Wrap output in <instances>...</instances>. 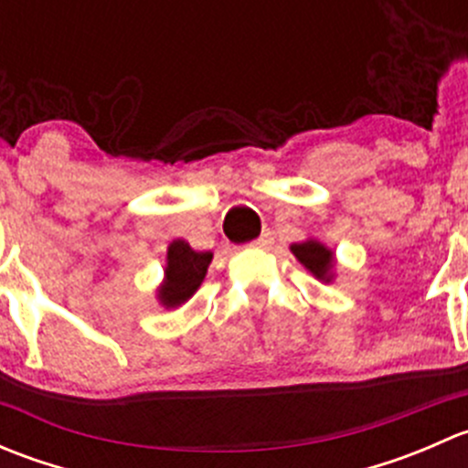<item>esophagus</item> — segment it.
Returning <instances> with one entry per match:
<instances>
[{
    "label": "esophagus",
    "mask_w": 468,
    "mask_h": 468,
    "mask_svg": "<svg viewBox=\"0 0 468 468\" xmlns=\"http://www.w3.org/2000/svg\"><path fill=\"white\" fill-rule=\"evenodd\" d=\"M271 242H273L271 233H262L261 238H258L256 242H253V247H258V249H267V247H271Z\"/></svg>",
    "instance_id": "esophagus-1"
}]
</instances>
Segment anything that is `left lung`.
I'll return each mask as SVG.
<instances>
[{"label": "left lung", "instance_id": "left-lung-1", "mask_svg": "<svg viewBox=\"0 0 468 468\" xmlns=\"http://www.w3.org/2000/svg\"><path fill=\"white\" fill-rule=\"evenodd\" d=\"M290 251L294 253V258L313 273L317 281L322 282H333L335 281V267H337V261H335L333 249L325 247L319 239L308 238L303 242H294L290 247Z\"/></svg>", "mask_w": 468, "mask_h": 468}]
</instances>
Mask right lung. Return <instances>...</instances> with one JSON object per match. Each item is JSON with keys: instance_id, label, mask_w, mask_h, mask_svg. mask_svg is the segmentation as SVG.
Returning a JSON list of instances; mask_svg holds the SVG:
<instances>
[{"instance_id": "obj_1", "label": "right lung", "mask_w": 468, "mask_h": 468, "mask_svg": "<svg viewBox=\"0 0 468 468\" xmlns=\"http://www.w3.org/2000/svg\"><path fill=\"white\" fill-rule=\"evenodd\" d=\"M212 251H195L186 239H172L167 247L163 282L155 290V299L163 308L172 310L195 296L204 282Z\"/></svg>"}]
</instances>
